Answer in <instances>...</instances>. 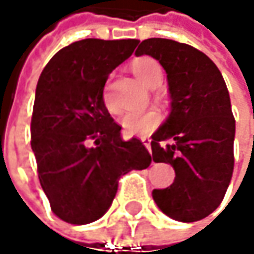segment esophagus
Wrapping results in <instances>:
<instances>
[{"mask_svg": "<svg viewBox=\"0 0 254 254\" xmlns=\"http://www.w3.org/2000/svg\"><path fill=\"white\" fill-rule=\"evenodd\" d=\"M140 140H141V143L146 146V148L151 149V138H149V137H141Z\"/></svg>", "mask_w": 254, "mask_h": 254, "instance_id": "obj_1", "label": "esophagus"}]
</instances>
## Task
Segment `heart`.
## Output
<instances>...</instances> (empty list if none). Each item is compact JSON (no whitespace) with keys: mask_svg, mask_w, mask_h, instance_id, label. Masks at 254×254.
Instances as JSON below:
<instances>
[{"mask_svg":"<svg viewBox=\"0 0 254 254\" xmlns=\"http://www.w3.org/2000/svg\"><path fill=\"white\" fill-rule=\"evenodd\" d=\"M132 73L138 77V80L149 86V88H155L163 80V66L160 62L151 56H140L132 61L131 64ZM103 105L110 113L116 114L119 113V108L114 102L111 86L106 85L103 90ZM160 123V114L154 110L148 111H131L126 113L119 119V125L122 126V131L126 135H140V134H148L152 129H155Z\"/></svg>","mask_w":254,"mask_h":254,"instance_id":"heart-1","label":"heart"}]
</instances>
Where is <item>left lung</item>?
I'll use <instances>...</instances> for the list:
<instances>
[{
	"label": "left lung",
	"mask_w": 254,
	"mask_h": 254,
	"mask_svg": "<svg viewBox=\"0 0 254 254\" xmlns=\"http://www.w3.org/2000/svg\"><path fill=\"white\" fill-rule=\"evenodd\" d=\"M149 55L168 74L171 114L152 135V158L169 163L175 180L154 189L160 210L181 222H193L218 209L233 174L235 117L218 66L192 45L151 38L135 50Z\"/></svg>",
	"instance_id": "left-lung-1"
}]
</instances>
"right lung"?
Instances as JSON below:
<instances>
[{"mask_svg": "<svg viewBox=\"0 0 254 254\" xmlns=\"http://www.w3.org/2000/svg\"><path fill=\"white\" fill-rule=\"evenodd\" d=\"M137 39H82L59 50L36 86L32 149L52 212L90 224L110 209L119 178L152 158L138 138L125 141L103 105L110 73L128 59Z\"/></svg>", "mask_w": 254, "mask_h": 254, "instance_id": "add662e5", "label": "right lung"}]
</instances>
